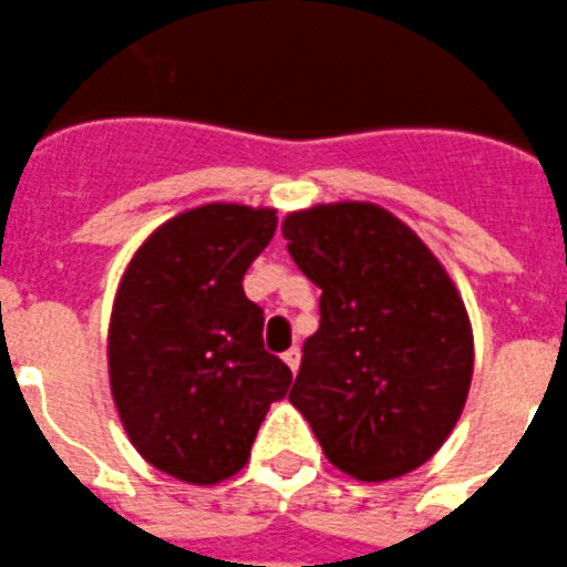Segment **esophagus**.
Returning <instances> with one entry per match:
<instances>
[{"instance_id": "esophagus-1", "label": "esophagus", "mask_w": 567, "mask_h": 567, "mask_svg": "<svg viewBox=\"0 0 567 567\" xmlns=\"http://www.w3.org/2000/svg\"><path fill=\"white\" fill-rule=\"evenodd\" d=\"M282 359H285V364L290 367V372H296L299 370V359H302V353H299V347H290L288 353H282Z\"/></svg>"}]
</instances>
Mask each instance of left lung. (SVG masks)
<instances>
[{
	"label": "left lung",
	"instance_id": "1",
	"mask_svg": "<svg viewBox=\"0 0 567 567\" xmlns=\"http://www.w3.org/2000/svg\"><path fill=\"white\" fill-rule=\"evenodd\" d=\"M282 237L321 288L290 404L336 468L395 481L435 455L466 404V305L423 239L375 203L290 212Z\"/></svg>",
	"mask_w": 567,
	"mask_h": 567
}]
</instances>
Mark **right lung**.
<instances>
[{"label": "right lung", "mask_w": 567, "mask_h": 567, "mask_svg": "<svg viewBox=\"0 0 567 567\" xmlns=\"http://www.w3.org/2000/svg\"><path fill=\"white\" fill-rule=\"evenodd\" d=\"M277 231L274 208L208 203L146 237L106 336L112 401L132 446L183 483L214 486L251 457L290 370L262 344L243 277Z\"/></svg>", "instance_id": "obj_1"}]
</instances>
